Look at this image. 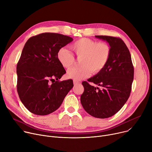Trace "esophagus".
Instances as JSON below:
<instances>
[{
    "label": "esophagus",
    "mask_w": 152,
    "mask_h": 152,
    "mask_svg": "<svg viewBox=\"0 0 152 152\" xmlns=\"http://www.w3.org/2000/svg\"><path fill=\"white\" fill-rule=\"evenodd\" d=\"M73 84H74V85H75V86H76V85H77V84H80V83H79V82H78V81H77V80H73Z\"/></svg>",
    "instance_id": "1"
}]
</instances>
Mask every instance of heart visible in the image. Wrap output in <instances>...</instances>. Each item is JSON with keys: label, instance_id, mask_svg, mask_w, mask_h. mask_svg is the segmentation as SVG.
Listing matches in <instances>:
<instances>
[{"label": "heart", "instance_id": "1", "mask_svg": "<svg viewBox=\"0 0 152 152\" xmlns=\"http://www.w3.org/2000/svg\"><path fill=\"white\" fill-rule=\"evenodd\" d=\"M74 54L80 59V66L70 69L67 76L75 80L88 77L91 73L97 74L107 64L110 56V47L105 42H98L88 38H80L70 46ZM61 65L69 69L75 63L73 55L65 48L60 49L57 54Z\"/></svg>", "mask_w": 152, "mask_h": 152}]
</instances>
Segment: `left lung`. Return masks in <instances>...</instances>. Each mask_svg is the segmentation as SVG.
<instances>
[{
	"label": "left lung",
	"mask_w": 152,
	"mask_h": 152,
	"mask_svg": "<svg viewBox=\"0 0 152 152\" xmlns=\"http://www.w3.org/2000/svg\"><path fill=\"white\" fill-rule=\"evenodd\" d=\"M106 41L110 47V56L104 68L82 83L84 90L80 103L86 112L96 118L112 117L128 100L134 79V67L129 49L123 40L117 37L96 35Z\"/></svg>",
	"instance_id": "obj_1"
}]
</instances>
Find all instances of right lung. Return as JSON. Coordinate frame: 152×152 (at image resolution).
<instances>
[{"instance_id": "1", "label": "right lung", "mask_w": 152, "mask_h": 152, "mask_svg": "<svg viewBox=\"0 0 152 152\" xmlns=\"http://www.w3.org/2000/svg\"><path fill=\"white\" fill-rule=\"evenodd\" d=\"M73 40L62 34L43 33L26 43L16 67L17 91L30 113L46 115L54 112L73 88V80H58L66 71L57 57Z\"/></svg>"}]
</instances>
